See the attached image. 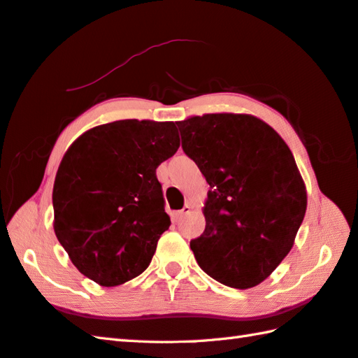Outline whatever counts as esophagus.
I'll list each match as a JSON object with an SVG mask.
<instances>
[{"label": "esophagus", "instance_id": "esophagus-1", "mask_svg": "<svg viewBox=\"0 0 358 358\" xmlns=\"http://www.w3.org/2000/svg\"><path fill=\"white\" fill-rule=\"evenodd\" d=\"M192 211V205H185V208L181 209V211H175L173 214H172V217H173V220H180V219H183V217L186 215V214H189Z\"/></svg>", "mask_w": 358, "mask_h": 358}]
</instances>
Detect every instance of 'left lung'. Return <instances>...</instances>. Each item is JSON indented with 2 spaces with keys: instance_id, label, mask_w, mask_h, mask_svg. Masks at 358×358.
<instances>
[{
  "instance_id": "obj_1",
  "label": "left lung",
  "mask_w": 358,
  "mask_h": 358,
  "mask_svg": "<svg viewBox=\"0 0 358 358\" xmlns=\"http://www.w3.org/2000/svg\"><path fill=\"white\" fill-rule=\"evenodd\" d=\"M181 147L211 186L206 227L191 241L200 268L223 285L251 289L289 255L307 208L303 177L284 139L251 115L180 121Z\"/></svg>"
}]
</instances>
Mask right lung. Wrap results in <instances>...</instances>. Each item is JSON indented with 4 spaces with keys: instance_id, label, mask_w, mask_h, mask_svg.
Wrapping results in <instances>:
<instances>
[{
    "instance_id": "obj_1",
    "label": "right lung",
    "mask_w": 358,
    "mask_h": 358,
    "mask_svg": "<svg viewBox=\"0 0 358 358\" xmlns=\"http://www.w3.org/2000/svg\"><path fill=\"white\" fill-rule=\"evenodd\" d=\"M180 147L175 122L124 119L69 145L52 189L54 233L83 276L121 285L149 267L171 219L157 167Z\"/></svg>"
}]
</instances>
